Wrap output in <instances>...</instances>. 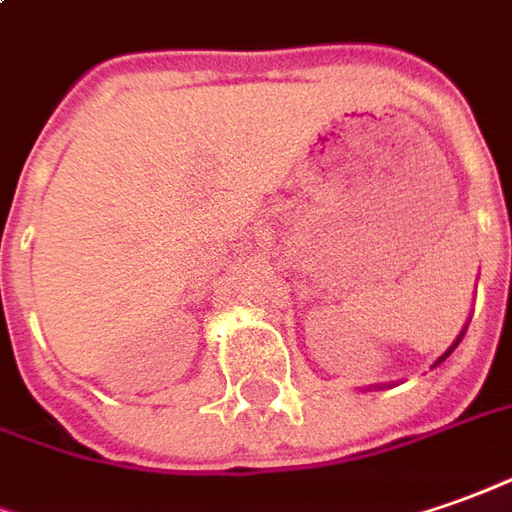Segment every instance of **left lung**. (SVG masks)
Masks as SVG:
<instances>
[{
	"label": "left lung",
	"instance_id": "1",
	"mask_svg": "<svg viewBox=\"0 0 512 512\" xmlns=\"http://www.w3.org/2000/svg\"><path fill=\"white\" fill-rule=\"evenodd\" d=\"M462 336H465V328H462V333H460V336H457V342L451 344V347H448L446 353H443V356H440V358H437V361H434V367H437V364H443V361H446V358L451 356V353H454V347H457V344L462 342ZM381 387H387V384H375V389H381Z\"/></svg>",
	"mask_w": 512,
	"mask_h": 512
}]
</instances>
